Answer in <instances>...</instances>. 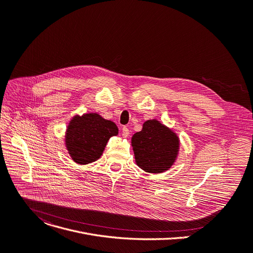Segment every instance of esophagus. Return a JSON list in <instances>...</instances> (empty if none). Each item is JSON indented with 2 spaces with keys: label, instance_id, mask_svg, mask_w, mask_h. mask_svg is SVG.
Wrapping results in <instances>:
<instances>
[{
  "label": "esophagus",
  "instance_id": "34e87169",
  "mask_svg": "<svg viewBox=\"0 0 253 253\" xmlns=\"http://www.w3.org/2000/svg\"><path fill=\"white\" fill-rule=\"evenodd\" d=\"M122 135H123V137H128L129 136V129L127 127L122 128Z\"/></svg>",
  "mask_w": 253,
  "mask_h": 253
}]
</instances>
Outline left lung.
Returning a JSON list of instances; mask_svg holds the SVG:
<instances>
[{"instance_id":"1","label":"left lung","mask_w":253,"mask_h":253,"mask_svg":"<svg viewBox=\"0 0 253 253\" xmlns=\"http://www.w3.org/2000/svg\"><path fill=\"white\" fill-rule=\"evenodd\" d=\"M135 163L149 173L169 170L178 155L179 138L170 128L156 119L143 123L142 130L131 138Z\"/></svg>"}]
</instances>
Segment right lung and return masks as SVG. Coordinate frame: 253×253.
<instances>
[{"mask_svg":"<svg viewBox=\"0 0 253 253\" xmlns=\"http://www.w3.org/2000/svg\"><path fill=\"white\" fill-rule=\"evenodd\" d=\"M118 131L116 124L98 113L76 115L67 125L65 146L75 163L87 165L102 156L107 142Z\"/></svg>","mask_w":253,"mask_h":253,"instance_id":"add662e5","label":"right lung"}]
</instances>
